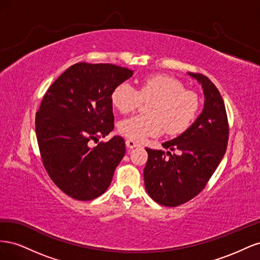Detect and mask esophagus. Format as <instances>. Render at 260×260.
<instances>
[{
    "mask_svg": "<svg viewBox=\"0 0 260 260\" xmlns=\"http://www.w3.org/2000/svg\"><path fill=\"white\" fill-rule=\"evenodd\" d=\"M125 145H127L128 148H135V147L140 146V144L136 143L135 141H132V140H125Z\"/></svg>",
    "mask_w": 260,
    "mask_h": 260,
    "instance_id": "34e87169",
    "label": "esophagus"
}]
</instances>
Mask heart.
I'll use <instances>...</instances> for the list:
<instances>
[{
    "label": "heart",
    "instance_id": "heart-1",
    "mask_svg": "<svg viewBox=\"0 0 260 260\" xmlns=\"http://www.w3.org/2000/svg\"><path fill=\"white\" fill-rule=\"evenodd\" d=\"M142 100H154L149 106L151 116H133L118 124L122 136L132 141H143L148 137L184 131L199 108V99L191 90L175 78L155 75L142 80L137 91L128 82L118 84L112 93V103L121 114L135 111Z\"/></svg>",
    "mask_w": 260,
    "mask_h": 260
}]
</instances>
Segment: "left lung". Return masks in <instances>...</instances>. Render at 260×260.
Returning a JSON list of instances; mask_svg holds the SVG:
<instances>
[{
    "mask_svg": "<svg viewBox=\"0 0 260 260\" xmlns=\"http://www.w3.org/2000/svg\"><path fill=\"white\" fill-rule=\"evenodd\" d=\"M202 85L204 107L183 133L162 146L178 154L145 148L144 168L147 194L167 207H176L195 198L217 169L225 154L229 127L223 100L207 77L187 73Z\"/></svg>",
    "mask_w": 260,
    "mask_h": 260,
    "instance_id": "1",
    "label": "left lung"
}]
</instances>
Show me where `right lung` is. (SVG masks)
Listing matches in <instances>:
<instances>
[{
  "instance_id": "right-lung-1",
  "label": "right lung",
  "mask_w": 260,
  "mask_h": 260,
  "mask_svg": "<svg viewBox=\"0 0 260 260\" xmlns=\"http://www.w3.org/2000/svg\"><path fill=\"white\" fill-rule=\"evenodd\" d=\"M133 70L113 64L78 62L62 73L41 102L36 133L43 165L60 190L78 201H91L111 184L125 153L115 136L90 146L114 129L112 93Z\"/></svg>"
}]
</instances>
